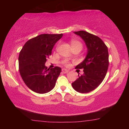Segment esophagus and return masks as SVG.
<instances>
[{
	"label": "esophagus",
	"instance_id": "esophagus-1",
	"mask_svg": "<svg viewBox=\"0 0 129 129\" xmlns=\"http://www.w3.org/2000/svg\"><path fill=\"white\" fill-rule=\"evenodd\" d=\"M68 72H69L68 70L65 69H62V72L63 73H68Z\"/></svg>",
	"mask_w": 129,
	"mask_h": 129
}]
</instances>
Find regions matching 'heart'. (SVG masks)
Returning a JSON list of instances; mask_svg holds the SVG:
<instances>
[{"instance_id":"b5f03b06","label":"heart","mask_w":129,"mask_h":129,"mask_svg":"<svg viewBox=\"0 0 129 129\" xmlns=\"http://www.w3.org/2000/svg\"><path fill=\"white\" fill-rule=\"evenodd\" d=\"M71 45L73 49L75 48H77V47H80V48H82V44L80 42L78 41V40L75 39H72L71 40ZM63 64H64L66 66H69L70 65V61H69L68 59H64L61 61Z\"/></svg>"}]
</instances>
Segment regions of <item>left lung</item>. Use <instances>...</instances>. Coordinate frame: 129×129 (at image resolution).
<instances>
[{
  "label": "left lung",
  "mask_w": 129,
  "mask_h": 129,
  "mask_svg": "<svg viewBox=\"0 0 129 129\" xmlns=\"http://www.w3.org/2000/svg\"><path fill=\"white\" fill-rule=\"evenodd\" d=\"M85 42L87 53L85 59L76 69H83L84 73L72 83V87L81 93L93 90L103 82L109 67V52L107 46L98 36L86 31L74 32Z\"/></svg>",
  "instance_id": "left-lung-1"
}]
</instances>
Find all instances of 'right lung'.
<instances>
[{"label":"right lung","mask_w":129,"mask_h":129,"mask_svg":"<svg viewBox=\"0 0 129 129\" xmlns=\"http://www.w3.org/2000/svg\"><path fill=\"white\" fill-rule=\"evenodd\" d=\"M62 36V33L40 35L26 42L20 50L19 72L26 85L35 92L43 94L55 86L61 68L48 69L45 64L52 54L54 45Z\"/></svg>","instance_id":"obj_1"}]
</instances>
